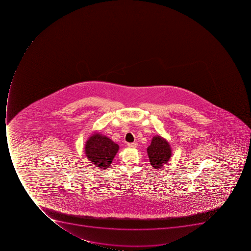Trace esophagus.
I'll return each mask as SVG.
<instances>
[{"instance_id":"34e87169","label":"esophagus","mask_w":251,"mask_h":251,"mask_svg":"<svg viewBox=\"0 0 251 251\" xmlns=\"http://www.w3.org/2000/svg\"><path fill=\"white\" fill-rule=\"evenodd\" d=\"M128 148H135L137 147V143L136 142H133V143H129V144H128Z\"/></svg>"}]
</instances>
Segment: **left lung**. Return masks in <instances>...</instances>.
<instances>
[{
	"mask_svg": "<svg viewBox=\"0 0 251 251\" xmlns=\"http://www.w3.org/2000/svg\"><path fill=\"white\" fill-rule=\"evenodd\" d=\"M148 158L152 167L154 169L162 168L171 158L172 151L167 140L160 136L152 138L151 143L148 149Z\"/></svg>",
	"mask_w": 251,
	"mask_h": 251,
	"instance_id": "8db88e82",
	"label": "left lung"
}]
</instances>
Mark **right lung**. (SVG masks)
Here are the masks:
<instances>
[{
    "label": "right lung",
    "instance_id": "right-lung-1",
    "mask_svg": "<svg viewBox=\"0 0 251 251\" xmlns=\"http://www.w3.org/2000/svg\"><path fill=\"white\" fill-rule=\"evenodd\" d=\"M118 144L99 132L93 133L85 145V155L101 170H107L119 151Z\"/></svg>",
    "mask_w": 251,
    "mask_h": 251
}]
</instances>
